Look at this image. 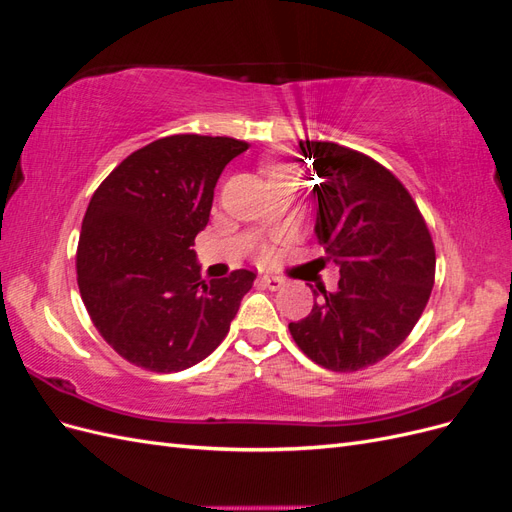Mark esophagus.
I'll use <instances>...</instances> for the list:
<instances>
[{"mask_svg": "<svg viewBox=\"0 0 512 512\" xmlns=\"http://www.w3.org/2000/svg\"><path fill=\"white\" fill-rule=\"evenodd\" d=\"M260 284L269 288V290H280L284 286V280H282V277H275V275H262Z\"/></svg>", "mask_w": 512, "mask_h": 512, "instance_id": "obj_1", "label": "esophagus"}]
</instances>
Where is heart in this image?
<instances>
[{"label": "heart", "instance_id": "heart-1", "mask_svg": "<svg viewBox=\"0 0 512 512\" xmlns=\"http://www.w3.org/2000/svg\"><path fill=\"white\" fill-rule=\"evenodd\" d=\"M265 173H267L269 181H275V179H280L284 175H292V168H290V164L284 158L277 156V158H271L265 164Z\"/></svg>", "mask_w": 512, "mask_h": 512}]
</instances>
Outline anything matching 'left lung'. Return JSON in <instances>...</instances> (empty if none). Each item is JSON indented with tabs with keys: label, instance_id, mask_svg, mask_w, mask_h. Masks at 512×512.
<instances>
[{
	"label": "left lung",
	"instance_id": "obj_1",
	"mask_svg": "<svg viewBox=\"0 0 512 512\" xmlns=\"http://www.w3.org/2000/svg\"><path fill=\"white\" fill-rule=\"evenodd\" d=\"M299 147L320 177L316 237L342 277L335 292L314 290L312 314L288 329L314 363L356 371L382 361L414 329L433 288L436 250L389 168L335 143Z\"/></svg>",
	"mask_w": 512,
	"mask_h": 512
}]
</instances>
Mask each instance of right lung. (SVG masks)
Instances as JSON below:
<instances>
[{"instance_id":"right-lung-1","label":"right lung","mask_w":512,"mask_h":512,"mask_svg":"<svg viewBox=\"0 0 512 512\" xmlns=\"http://www.w3.org/2000/svg\"><path fill=\"white\" fill-rule=\"evenodd\" d=\"M250 147L228 136L175 134L123 160L89 200L76 275L98 333L158 374L218 348L256 273L203 280L194 239L209 222L226 164Z\"/></svg>"}]
</instances>
